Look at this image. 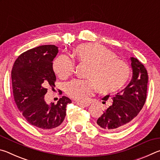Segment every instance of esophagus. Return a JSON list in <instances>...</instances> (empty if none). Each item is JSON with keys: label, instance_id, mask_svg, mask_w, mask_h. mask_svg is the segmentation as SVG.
Returning a JSON list of instances; mask_svg holds the SVG:
<instances>
[{"label": "esophagus", "instance_id": "obj_1", "mask_svg": "<svg viewBox=\"0 0 160 160\" xmlns=\"http://www.w3.org/2000/svg\"><path fill=\"white\" fill-rule=\"evenodd\" d=\"M77 104L78 106H80V107H88L90 104H88V103H81V102H77Z\"/></svg>", "mask_w": 160, "mask_h": 160}]
</instances>
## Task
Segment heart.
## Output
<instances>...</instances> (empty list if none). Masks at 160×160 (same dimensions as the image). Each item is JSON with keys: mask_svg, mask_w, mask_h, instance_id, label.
Masks as SVG:
<instances>
[{"mask_svg": "<svg viewBox=\"0 0 160 160\" xmlns=\"http://www.w3.org/2000/svg\"><path fill=\"white\" fill-rule=\"evenodd\" d=\"M80 63L90 66L87 80L75 79L66 86V92L71 98L80 102H87L97 88L102 93H112L125 85L131 75V67L109 48L99 44H82L75 48ZM54 72L59 77H68L74 71L75 61L68 56H58L53 63Z\"/></svg>", "mask_w": 160, "mask_h": 160, "instance_id": "b5f03b06", "label": "heart"}]
</instances>
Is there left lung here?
<instances>
[{
	"label": "left lung",
	"mask_w": 160,
	"mask_h": 160,
	"mask_svg": "<svg viewBox=\"0 0 160 160\" xmlns=\"http://www.w3.org/2000/svg\"><path fill=\"white\" fill-rule=\"evenodd\" d=\"M132 78L124 90L114 96L107 95L102 100L106 103L112 99V104L97 119V126L108 132H117L132 123L144 106L147 98L148 75L141 62L132 57Z\"/></svg>",
	"instance_id": "1"
}]
</instances>
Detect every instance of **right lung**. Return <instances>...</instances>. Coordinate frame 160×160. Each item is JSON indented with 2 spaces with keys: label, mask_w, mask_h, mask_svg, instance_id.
<instances>
[{
  "label": "right lung",
  "mask_w": 160,
  "mask_h": 160,
  "mask_svg": "<svg viewBox=\"0 0 160 160\" xmlns=\"http://www.w3.org/2000/svg\"><path fill=\"white\" fill-rule=\"evenodd\" d=\"M58 52L54 45H42L28 50L16 59L11 78L13 97L18 109L31 125L42 130L58 128L71 103L63 96L57 104H47L44 95L48 88L54 90L56 75L53 61Z\"/></svg>",
  "instance_id": "right-lung-1"
}]
</instances>
